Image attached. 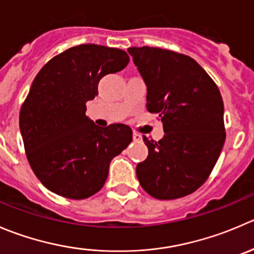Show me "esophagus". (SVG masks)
<instances>
[{
    "instance_id": "esophagus-1",
    "label": "esophagus",
    "mask_w": 254,
    "mask_h": 254,
    "mask_svg": "<svg viewBox=\"0 0 254 254\" xmlns=\"http://www.w3.org/2000/svg\"><path fill=\"white\" fill-rule=\"evenodd\" d=\"M132 139H134V141H140L141 140V135L137 134V132H134L132 134Z\"/></svg>"
}]
</instances>
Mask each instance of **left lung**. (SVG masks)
<instances>
[{
    "label": "left lung",
    "instance_id": "left-lung-1",
    "mask_svg": "<svg viewBox=\"0 0 254 254\" xmlns=\"http://www.w3.org/2000/svg\"><path fill=\"white\" fill-rule=\"evenodd\" d=\"M127 52L147 87V110L165 131L159 141L142 136L149 155L137 180L157 200L184 197L205 184L225 144L221 93L191 57L147 46Z\"/></svg>",
    "mask_w": 254,
    "mask_h": 254
}]
</instances>
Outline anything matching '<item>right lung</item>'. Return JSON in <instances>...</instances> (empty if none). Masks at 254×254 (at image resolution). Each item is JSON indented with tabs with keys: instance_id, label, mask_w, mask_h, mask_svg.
Segmentation results:
<instances>
[{
	"instance_id": "right-lung-1",
	"label": "right lung",
	"mask_w": 254,
	"mask_h": 254,
	"mask_svg": "<svg viewBox=\"0 0 254 254\" xmlns=\"http://www.w3.org/2000/svg\"><path fill=\"white\" fill-rule=\"evenodd\" d=\"M129 63L125 51L80 44L53 57L34 78L19 112L27 160L49 191L72 200L97 193L110 161L132 140L127 125L99 127L85 115L104 75Z\"/></svg>"
}]
</instances>
